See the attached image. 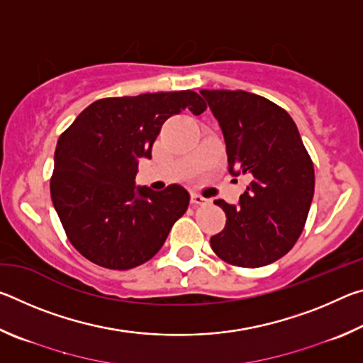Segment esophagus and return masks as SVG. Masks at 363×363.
<instances>
[{
  "instance_id": "esophagus-1",
  "label": "esophagus",
  "mask_w": 363,
  "mask_h": 363,
  "mask_svg": "<svg viewBox=\"0 0 363 363\" xmlns=\"http://www.w3.org/2000/svg\"><path fill=\"white\" fill-rule=\"evenodd\" d=\"M190 203H192V205H206L208 200L205 199V196H201L199 194H192V195H190Z\"/></svg>"
}]
</instances>
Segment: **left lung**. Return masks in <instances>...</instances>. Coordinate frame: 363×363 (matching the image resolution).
I'll return each instance as SVG.
<instances>
[{
    "instance_id": "8db88e82",
    "label": "left lung",
    "mask_w": 363,
    "mask_h": 363,
    "mask_svg": "<svg viewBox=\"0 0 363 363\" xmlns=\"http://www.w3.org/2000/svg\"><path fill=\"white\" fill-rule=\"evenodd\" d=\"M224 134L230 174H247L240 205L214 203L225 227L211 237L220 259L262 267L290 251L304 229L314 196V163L290 115L247 91L201 89Z\"/></svg>"
}]
</instances>
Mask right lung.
<instances>
[{"mask_svg":"<svg viewBox=\"0 0 363 363\" xmlns=\"http://www.w3.org/2000/svg\"><path fill=\"white\" fill-rule=\"evenodd\" d=\"M189 108L206 110L195 91L106 97L86 107L60 134L51 199L70 243L97 266L128 270L155 256L189 206L177 184L134 186L139 158L152 157L162 125Z\"/></svg>","mask_w":363,"mask_h":363,"instance_id":"obj_1","label":"right lung"}]
</instances>
